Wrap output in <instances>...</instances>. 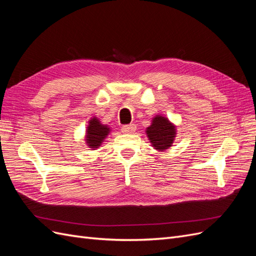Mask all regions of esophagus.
Here are the masks:
<instances>
[{
	"label": "esophagus",
	"instance_id": "34e87169",
	"mask_svg": "<svg viewBox=\"0 0 256 256\" xmlns=\"http://www.w3.org/2000/svg\"><path fill=\"white\" fill-rule=\"evenodd\" d=\"M136 126L134 125V124H131V125L122 127V131L124 134H134L136 131Z\"/></svg>",
	"mask_w": 256,
	"mask_h": 256
}]
</instances>
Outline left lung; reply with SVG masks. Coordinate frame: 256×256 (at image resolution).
<instances>
[{
  "mask_svg": "<svg viewBox=\"0 0 256 256\" xmlns=\"http://www.w3.org/2000/svg\"><path fill=\"white\" fill-rule=\"evenodd\" d=\"M146 134L154 150L164 152L172 146L176 136V127L162 115L154 116L152 125L146 128Z\"/></svg>",
  "mask_w": 256,
  "mask_h": 256,
  "instance_id": "1",
  "label": "left lung"
}]
</instances>
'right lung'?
<instances>
[{
    "instance_id": "add662e5",
    "label": "right lung",
    "mask_w": 256,
    "mask_h": 256,
    "mask_svg": "<svg viewBox=\"0 0 256 256\" xmlns=\"http://www.w3.org/2000/svg\"><path fill=\"white\" fill-rule=\"evenodd\" d=\"M110 131L111 129L106 125H102L97 118H90L86 128V136H85L88 146L92 150L98 148L106 136L110 134Z\"/></svg>"
}]
</instances>
